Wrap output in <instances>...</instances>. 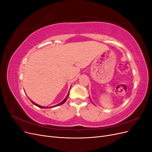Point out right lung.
I'll return each instance as SVG.
<instances>
[{"label": "right lung", "mask_w": 152, "mask_h": 152, "mask_svg": "<svg viewBox=\"0 0 152 152\" xmlns=\"http://www.w3.org/2000/svg\"><path fill=\"white\" fill-rule=\"evenodd\" d=\"M68 96H69V93H68V94H67V96H66V97L65 98V99H64L63 102H61V103H58V104H56V105H55V106H54V107H42V106H40V105H39V104H36L35 103H34V102H32V101H31V103H33L34 104H35V106H37V107H39V108H53V107H58V106H59V105H61V104H63L64 103H65L66 101V99H67V98H68Z\"/></svg>", "instance_id": "1"}]
</instances>
